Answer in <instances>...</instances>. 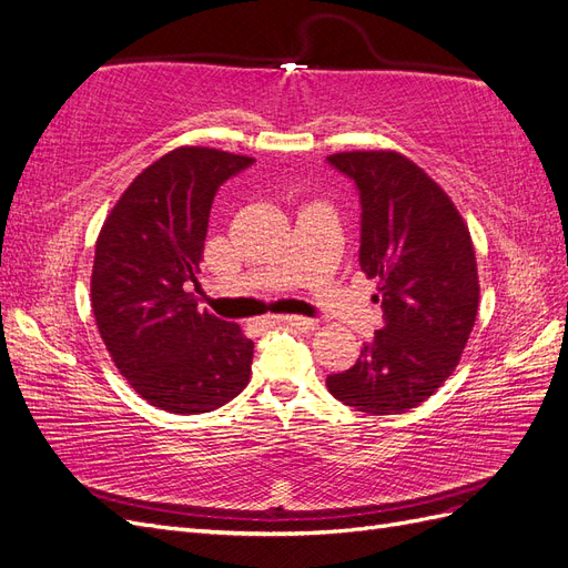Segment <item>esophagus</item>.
I'll list each match as a JSON object with an SVG mask.
<instances>
[{
	"label": "esophagus",
	"mask_w": 568,
	"mask_h": 568,
	"mask_svg": "<svg viewBox=\"0 0 568 568\" xmlns=\"http://www.w3.org/2000/svg\"><path fill=\"white\" fill-rule=\"evenodd\" d=\"M261 324H265V326L286 324V326H296V329H313V326H315L313 320L298 317V315H267L265 320H261Z\"/></svg>",
	"instance_id": "34e87169"
}]
</instances>
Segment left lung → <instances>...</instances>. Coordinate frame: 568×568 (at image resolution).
<instances>
[{"label": "left lung", "mask_w": 568, "mask_h": 568, "mask_svg": "<svg viewBox=\"0 0 568 568\" xmlns=\"http://www.w3.org/2000/svg\"><path fill=\"white\" fill-rule=\"evenodd\" d=\"M326 163L351 178L359 205V270L379 280L384 326L357 363L326 376L343 405L400 415L457 367L478 313L476 255L455 203L395 151H343Z\"/></svg>", "instance_id": "obj_1"}]
</instances>
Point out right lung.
Returning <instances> with one entry per match:
<instances>
[{"mask_svg": "<svg viewBox=\"0 0 568 568\" xmlns=\"http://www.w3.org/2000/svg\"><path fill=\"white\" fill-rule=\"evenodd\" d=\"M253 159L180 146L132 180L97 239L92 311L128 384L173 415L213 412L248 384L253 341L209 311L196 286L211 205Z\"/></svg>", "mask_w": 568, "mask_h": 568, "instance_id": "right-lung-1", "label": "right lung"}]
</instances>
